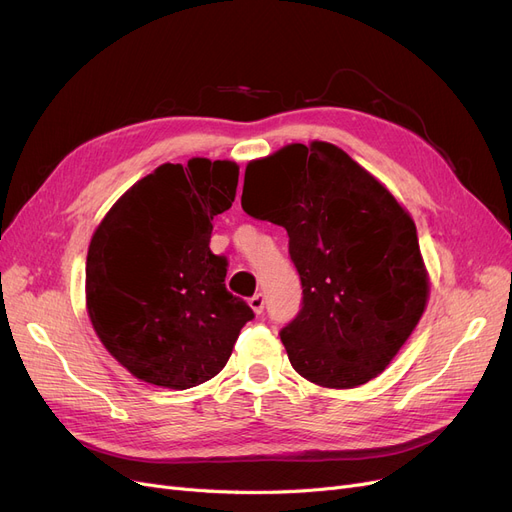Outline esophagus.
<instances>
[{"label":"esophagus","instance_id":"34e87169","mask_svg":"<svg viewBox=\"0 0 512 512\" xmlns=\"http://www.w3.org/2000/svg\"><path fill=\"white\" fill-rule=\"evenodd\" d=\"M249 306L253 308L255 314H261L263 308H266V297H263L261 293H255V295L249 299Z\"/></svg>","mask_w":512,"mask_h":512}]
</instances>
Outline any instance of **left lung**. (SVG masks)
I'll use <instances>...</instances> for the list:
<instances>
[{
	"mask_svg": "<svg viewBox=\"0 0 512 512\" xmlns=\"http://www.w3.org/2000/svg\"><path fill=\"white\" fill-rule=\"evenodd\" d=\"M242 208L289 234L304 289L301 310L280 331L293 369L325 388L380 375L420 323L430 289L405 208L323 141L246 166Z\"/></svg>",
	"mask_w": 512,
	"mask_h": 512,
	"instance_id": "1",
	"label": "left lung"
}]
</instances>
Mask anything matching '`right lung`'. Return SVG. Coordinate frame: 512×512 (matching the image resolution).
Listing matches in <instances>:
<instances>
[{
  "mask_svg": "<svg viewBox=\"0 0 512 512\" xmlns=\"http://www.w3.org/2000/svg\"><path fill=\"white\" fill-rule=\"evenodd\" d=\"M238 166L162 164L111 206L86 259V306L103 346L139 380L185 390L215 377L255 318L225 289L213 217L236 198Z\"/></svg>",
  "mask_w": 512,
  "mask_h": 512,
  "instance_id": "1",
  "label": "right lung"
}]
</instances>
